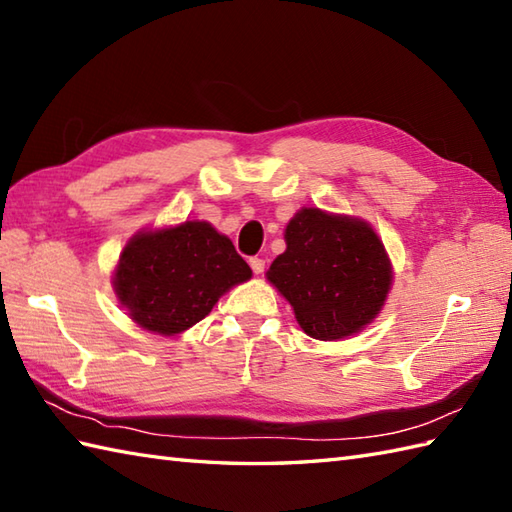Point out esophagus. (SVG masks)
Wrapping results in <instances>:
<instances>
[{"instance_id": "34e87169", "label": "esophagus", "mask_w": 512, "mask_h": 512, "mask_svg": "<svg viewBox=\"0 0 512 512\" xmlns=\"http://www.w3.org/2000/svg\"><path fill=\"white\" fill-rule=\"evenodd\" d=\"M250 268H253L255 275H262L264 268H266V259H262V257H250Z\"/></svg>"}]
</instances>
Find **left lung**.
Masks as SVG:
<instances>
[{
    "label": "left lung",
    "instance_id": "left-lung-1",
    "mask_svg": "<svg viewBox=\"0 0 512 512\" xmlns=\"http://www.w3.org/2000/svg\"><path fill=\"white\" fill-rule=\"evenodd\" d=\"M266 277L288 299L303 332L336 341L376 319L394 273L367 222L301 209L288 222L286 250Z\"/></svg>",
    "mask_w": 512,
    "mask_h": 512
}]
</instances>
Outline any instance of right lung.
I'll return each mask as SVG.
<instances>
[{"mask_svg":"<svg viewBox=\"0 0 512 512\" xmlns=\"http://www.w3.org/2000/svg\"><path fill=\"white\" fill-rule=\"evenodd\" d=\"M250 277L253 270L231 239L209 222L187 220L129 239L114 273V292L140 328L176 336Z\"/></svg>","mask_w":512,"mask_h":512,"instance_id":"right-lung-1","label":"right lung"}]
</instances>
